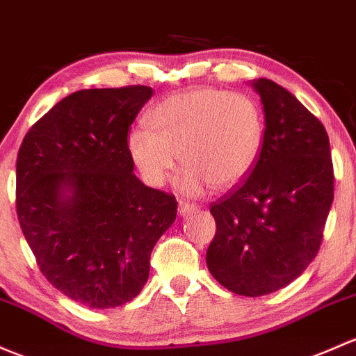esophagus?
<instances>
[{"mask_svg":"<svg viewBox=\"0 0 356 356\" xmlns=\"http://www.w3.org/2000/svg\"><path fill=\"white\" fill-rule=\"evenodd\" d=\"M200 207H197L196 203H189V201H179V211H181V215H191V213L197 211Z\"/></svg>","mask_w":356,"mask_h":356,"instance_id":"34e87169","label":"esophagus"}]
</instances>
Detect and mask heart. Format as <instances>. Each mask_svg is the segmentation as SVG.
<instances>
[{
	"label": "heart",
	"mask_w": 356,
	"mask_h": 356,
	"mask_svg": "<svg viewBox=\"0 0 356 356\" xmlns=\"http://www.w3.org/2000/svg\"><path fill=\"white\" fill-rule=\"evenodd\" d=\"M152 128L128 134L133 162L149 184L162 186L181 160L179 186L200 193L232 188L250 172L263 147V112L252 97L218 88L174 93L149 114Z\"/></svg>",
	"instance_id": "1"
}]
</instances>
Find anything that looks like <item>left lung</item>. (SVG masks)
I'll return each instance as SVG.
<instances>
[{"label":"left lung","instance_id":"1","mask_svg":"<svg viewBox=\"0 0 356 356\" xmlns=\"http://www.w3.org/2000/svg\"><path fill=\"white\" fill-rule=\"evenodd\" d=\"M264 109L263 147L241 184L209 204L216 234L207 250L220 285L245 297L286 286L319 252L334 197L323 122L275 81H254Z\"/></svg>","mask_w":356,"mask_h":356}]
</instances>
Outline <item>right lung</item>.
<instances>
[{
  "label": "right lung",
  "instance_id": "right-lung-1",
  "mask_svg": "<svg viewBox=\"0 0 356 356\" xmlns=\"http://www.w3.org/2000/svg\"><path fill=\"white\" fill-rule=\"evenodd\" d=\"M152 87L80 90L25 134L17 156V215L37 266L92 309L133 300L149 256L174 223L175 196L133 174L129 126Z\"/></svg>",
  "mask_w": 356,
  "mask_h": 356
}]
</instances>
